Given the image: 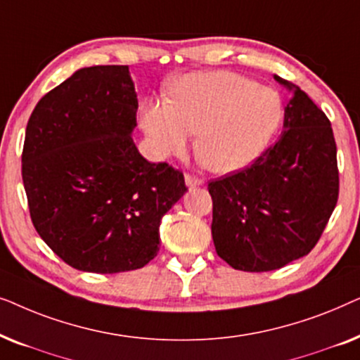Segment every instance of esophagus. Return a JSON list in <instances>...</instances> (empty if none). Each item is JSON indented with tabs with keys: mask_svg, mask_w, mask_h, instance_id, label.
<instances>
[{
	"mask_svg": "<svg viewBox=\"0 0 360 360\" xmlns=\"http://www.w3.org/2000/svg\"><path fill=\"white\" fill-rule=\"evenodd\" d=\"M185 184L188 188H196V186H200L201 184H203V180L200 179V176L196 175H191V174H186L185 175Z\"/></svg>",
	"mask_w": 360,
	"mask_h": 360,
	"instance_id": "esophagus-1",
	"label": "esophagus"
}]
</instances>
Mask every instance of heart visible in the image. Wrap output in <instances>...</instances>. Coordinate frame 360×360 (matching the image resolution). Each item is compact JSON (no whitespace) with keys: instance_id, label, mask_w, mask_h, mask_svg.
Masks as SVG:
<instances>
[{"instance_id":"b5f03b06","label":"heart","mask_w":360,"mask_h":360,"mask_svg":"<svg viewBox=\"0 0 360 360\" xmlns=\"http://www.w3.org/2000/svg\"><path fill=\"white\" fill-rule=\"evenodd\" d=\"M282 117L277 91L229 72H196L172 85L165 103H147L141 124L157 149L176 154L188 134L206 169L228 174L257 159Z\"/></svg>"}]
</instances>
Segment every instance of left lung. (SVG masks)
<instances>
[{
    "instance_id": "left-lung-1",
    "label": "left lung",
    "mask_w": 360,
    "mask_h": 360,
    "mask_svg": "<svg viewBox=\"0 0 360 360\" xmlns=\"http://www.w3.org/2000/svg\"><path fill=\"white\" fill-rule=\"evenodd\" d=\"M274 78L292 96L282 134L252 165L208 184L216 252L244 272H269L311 252L339 196L331 122L302 88Z\"/></svg>"
}]
</instances>
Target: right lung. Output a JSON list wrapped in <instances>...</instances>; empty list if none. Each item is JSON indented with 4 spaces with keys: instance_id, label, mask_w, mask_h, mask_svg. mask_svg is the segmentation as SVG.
<instances>
[{
    "instance_id": "add662e5",
    "label": "right lung",
    "mask_w": 360,
    "mask_h": 360,
    "mask_svg": "<svg viewBox=\"0 0 360 360\" xmlns=\"http://www.w3.org/2000/svg\"><path fill=\"white\" fill-rule=\"evenodd\" d=\"M136 111L127 65H95L44 95L27 121L22 181L32 224L77 270L149 264L162 216L188 190L180 170L139 154Z\"/></svg>"
}]
</instances>
